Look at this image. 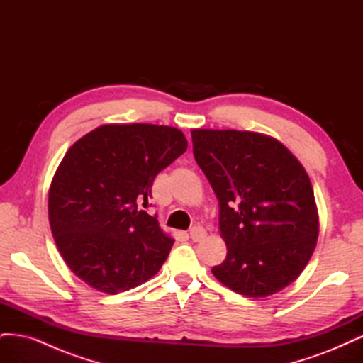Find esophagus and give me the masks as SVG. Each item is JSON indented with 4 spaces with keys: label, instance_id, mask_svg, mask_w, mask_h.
<instances>
[{
    "label": "esophagus",
    "instance_id": "obj_1",
    "mask_svg": "<svg viewBox=\"0 0 363 363\" xmlns=\"http://www.w3.org/2000/svg\"><path fill=\"white\" fill-rule=\"evenodd\" d=\"M189 238L194 240V242H200L206 238V230L201 225H195L189 230Z\"/></svg>",
    "mask_w": 363,
    "mask_h": 363
}]
</instances>
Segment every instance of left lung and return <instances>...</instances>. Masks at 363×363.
<instances>
[{
	"label": "left lung",
	"mask_w": 363,
	"mask_h": 363,
	"mask_svg": "<svg viewBox=\"0 0 363 363\" xmlns=\"http://www.w3.org/2000/svg\"><path fill=\"white\" fill-rule=\"evenodd\" d=\"M194 157L219 201L227 257L213 276L263 298L296 280L316 245L320 221L312 183L281 142L239 130L191 131Z\"/></svg>",
	"instance_id": "8db88e82"
}]
</instances>
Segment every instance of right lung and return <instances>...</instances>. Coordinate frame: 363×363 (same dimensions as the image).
Instances as JSON below:
<instances>
[{
	"label": "right lung",
	"mask_w": 363,
	"mask_h": 363,
	"mask_svg": "<svg viewBox=\"0 0 363 363\" xmlns=\"http://www.w3.org/2000/svg\"><path fill=\"white\" fill-rule=\"evenodd\" d=\"M186 148L174 127L106 124L67 151L50 186L48 218L77 277L118 294L157 274L174 239L139 204H148L156 175Z\"/></svg>",
	"instance_id": "right-lung-1"
}]
</instances>
